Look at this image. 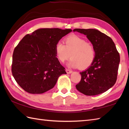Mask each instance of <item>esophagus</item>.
<instances>
[{
  "mask_svg": "<svg viewBox=\"0 0 129 129\" xmlns=\"http://www.w3.org/2000/svg\"><path fill=\"white\" fill-rule=\"evenodd\" d=\"M66 72L68 74H70V73H72V70H70V69H66Z\"/></svg>",
  "mask_w": 129,
  "mask_h": 129,
  "instance_id": "esophagus-1",
  "label": "esophagus"
}]
</instances>
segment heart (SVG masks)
I'll return each instance as SVG.
<instances>
[{"label":"heart","mask_w":129,"mask_h":129,"mask_svg":"<svg viewBox=\"0 0 129 129\" xmlns=\"http://www.w3.org/2000/svg\"><path fill=\"white\" fill-rule=\"evenodd\" d=\"M65 44L57 42L55 46V55L59 61L64 62L72 58L68 65L72 68L85 69L91 66L95 57V50L91 43L77 35H70L64 39Z\"/></svg>","instance_id":"b5f03b06"}]
</instances>
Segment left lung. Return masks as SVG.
<instances>
[{
	"instance_id": "1",
	"label": "left lung",
	"mask_w": 129,
	"mask_h": 129,
	"mask_svg": "<svg viewBox=\"0 0 129 129\" xmlns=\"http://www.w3.org/2000/svg\"><path fill=\"white\" fill-rule=\"evenodd\" d=\"M86 35L95 50L94 61L88 69L80 73L81 79L76 85L79 91L87 96L101 94L115 84L120 55L111 38L96 29H75Z\"/></svg>"
}]
</instances>
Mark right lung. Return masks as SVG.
<instances>
[{
    "mask_svg": "<svg viewBox=\"0 0 129 129\" xmlns=\"http://www.w3.org/2000/svg\"><path fill=\"white\" fill-rule=\"evenodd\" d=\"M72 29L43 28L26 34L14 50L12 72L27 92L43 94L53 88L59 76L67 74L55 52V46Z\"/></svg>",
    "mask_w": 129,
    "mask_h": 129,
    "instance_id": "obj_1",
    "label": "right lung"
}]
</instances>
